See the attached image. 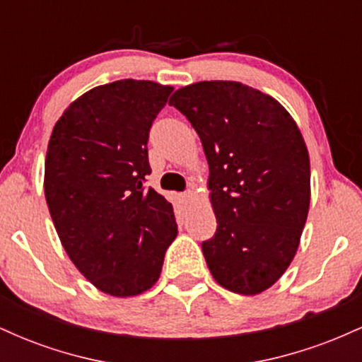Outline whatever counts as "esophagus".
Listing matches in <instances>:
<instances>
[{"label":"esophagus","mask_w":362,"mask_h":362,"mask_svg":"<svg viewBox=\"0 0 362 362\" xmlns=\"http://www.w3.org/2000/svg\"><path fill=\"white\" fill-rule=\"evenodd\" d=\"M192 199H194L192 190H187V192L182 194V201H184L185 204H190V202H192Z\"/></svg>","instance_id":"34e87169"}]
</instances>
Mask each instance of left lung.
<instances>
[{"instance_id": "obj_1", "label": "left lung", "mask_w": 362, "mask_h": 362, "mask_svg": "<svg viewBox=\"0 0 362 362\" xmlns=\"http://www.w3.org/2000/svg\"><path fill=\"white\" fill-rule=\"evenodd\" d=\"M201 138L218 228L202 242L214 281L255 296L286 272L310 209V156L271 95L240 81H199L170 98Z\"/></svg>"}]
</instances>
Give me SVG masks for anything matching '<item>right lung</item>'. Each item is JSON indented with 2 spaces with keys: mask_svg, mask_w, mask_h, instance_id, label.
Here are the masks:
<instances>
[{
  "mask_svg": "<svg viewBox=\"0 0 362 362\" xmlns=\"http://www.w3.org/2000/svg\"><path fill=\"white\" fill-rule=\"evenodd\" d=\"M172 91L144 80L95 86L69 103L49 139L52 223L78 271L110 296L151 288L177 236L173 206L144 189L149 129Z\"/></svg>",
  "mask_w": 362,
  "mask_h": 362,
  "instance_id": "obj_1",
  "label": "right lung"
}]
</instances>
